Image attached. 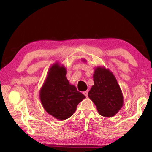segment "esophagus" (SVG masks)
<instances>
[{
	"label": "esophagus",
	"instance_id": "esophagus-1",
	"mask_svg": "<svg viewBox=\"0 0 152 152\" xmlns=\"http://www.w3.org/2000/svg\"><path fill=\"white\" fill-rule=\"evenodd\" d=\"M88 91H84V92H83V94L85 95L86 96H88Z\"/></svg>",
	"mask_w": 152,
	"mask_h": 152
}]
</instances>
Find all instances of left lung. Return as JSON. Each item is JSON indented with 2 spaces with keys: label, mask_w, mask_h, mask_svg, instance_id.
I'll return each mask as SVG.
<instances>
[{
  "label": "left lung",
  "mask_w": 152,
  "mask_h": 152,
  "mask_svg": "<svg viewBox=\"0 0 152 152\" xmlns=\"http://www.w3.org/2000/svg\"><path fill=\"white\" fill-rule=\"evenodd\" d=\"M83 61L86 60L82 59ZM94 85L88 96L96 105L98 112L103 117L115 116L123 105V96L117 79L109 69L102 66L95 68Z\"/></svg>",
  "instance_id": "left-lung-1"
}]
</instances>
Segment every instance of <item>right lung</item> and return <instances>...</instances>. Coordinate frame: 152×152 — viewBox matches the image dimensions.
<instances>
[{
    "mask_svg": "<svg viewBox=\"0 0 152 152\" xmlns=\"http://www.w3.org/2000/svg\"><path fill=\"white\" fill-rule=\"evenodd\" d=\"M66 68L56 62L49 68L47 77L39 91L43 109L58 120H65L76 111L77 105L86 96L70 84L66 78Z\"/></svg>",
    "mask_w": 152,
    "mask_h": 152,
    "instance_id": "right-lung-1",
    "label": "right lung"
}]
</instances>
